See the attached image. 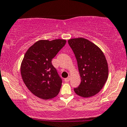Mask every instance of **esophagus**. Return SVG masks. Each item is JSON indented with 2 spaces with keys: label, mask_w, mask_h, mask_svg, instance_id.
Here are the masks:
<instances>
[{
  "label": "esophagus",
  "mask_w": 127,
  "mask_h": 127,
  "mask_svg": "<svg viewBox=\"0 0 127 127\" xmlns=\"http://www.w3.org/2000/svg\"><path fill=\"white\" fill-rule=\"evenodd\" d=\"M70 79V77L68 76V78H65V79H64V81H65V82H66V83H67V82H69Z\"/></svg>",
  "instance_id": "esophagus-1"
}]
</instances>
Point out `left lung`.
Returning <instances> with one entry per match:
<instances>
[{"mask_svg": "<svg viewBox=\"0 0 127 127\" xmlns=\"http://www.w3.org/2000/svg\"><path fill=\"white\" fill-rule=\"evenodd\" d=\"M78 63L81 82L74 89L77 95L84 98L96 95L108 78V65L102 51L96 44L84 38L68 41Z\"/></svg>", "mask_w": 127, "mask_h": 127, "instance_id": "left-lung-1", "label": "left lung"}]
</instances>
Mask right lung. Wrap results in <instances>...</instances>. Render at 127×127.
I'll return each mask as SVG.
<instances>
[{"label":"right lung","mask_w":127,"mask_h":127,"mask_svg":"<svg viewBox=\"0 0 127 127\" xmlns=\"http://www.w3.org/2000/svg\"><path fill=\"white\" fill-rule=\"evenodd\" d=\"M66 40H39L31 46L21 65V74L26 87L43 100L58 95L62 81L52 64V59L65 46Z\"/></svg>","instance_id":"add662e5"}]
</instances>
